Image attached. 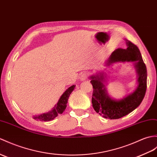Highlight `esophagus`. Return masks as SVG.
Here are the masks:
<instances>
[{
	"label": "esophagus",
	"instance_id": "obj_1",
	"mask_svg": "<svg viewBox=\"0 0 157 157\" xmlns=\"http://www.w3.org/2000/svg\"><path fill=\"white\" fill-rule=\"evenodd\" d=\"M87 75H88V74H87V73H86V72L82 73V74L80 75V76H79L80 81H82V82L85 81V80L87 78Z\"/></svg>",
	"mask_w": 157,
	"mask_h": 157
}]
</instances>
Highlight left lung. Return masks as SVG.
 I'll return each instance as SVG.
<instances>
[{
  "mask_svg": "<svg viewBox=\"0 0 157 157\" xmlns=\"http://www.w3.org/2000/svg\"><path fill=\"white\" fill-rule=\"evenodd\" d=\"M126 48L118 49L112 52L105 61L104 66L110 67L118 62H132L137 75V86L132 93L120 100L112 98L106 89V73L97 72L90 76L93 86L92 106L105 118L118 119L128 114L140 104L147 90V71L138 47L125 39Z\"/></svg>",
  "mask_w": 157,
  "mask_h": 157,
  "instance_id": "1",
  "label": "left lung"
}]
</instances>
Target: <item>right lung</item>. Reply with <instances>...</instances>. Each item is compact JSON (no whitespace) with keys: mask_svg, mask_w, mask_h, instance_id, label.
I'll return each instance as SVG.
<instances>
[{"mask_svg":"<svg viewBox=\"0 0 157 157\" xmlns=\"http://www.w3.org/2000/svg\"><path fill=\"white\" fill-rule=\"evenodd\" d=\"M75 85H73L71 87H68V89L65 91V92L61 96L57 103L54 105L52 110L37 116H33V118L36 120H40V121H50V120L56 118L58 114H62L67 107L68 98L70 97L71 92L75 89Z\"/></svg>","mask_w":157,"mask_h":157,"instance_id":"1","label":"right lung"}]
</instances>
